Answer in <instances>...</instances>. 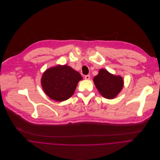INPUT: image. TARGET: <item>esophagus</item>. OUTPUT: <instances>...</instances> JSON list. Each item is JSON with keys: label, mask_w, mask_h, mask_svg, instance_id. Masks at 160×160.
<instances>
[{"label": "esophagus", "mask_w": 160, "mask_h": 160, "mask_svg": "<svg viewBox=\"0 0 160 160\" xmlns=\"http://www.w3.org/2000/svg\"><path fill=\"white\" fill-rule=\"evenodd\" d=\"M84 79H86V80L89 79H90V76H89V75H86V76H84Z\"/></svg>", "instance_id": "34e87169"}]
</instances>
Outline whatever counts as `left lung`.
I'll return each mask as SVG.
<instances>
[{
    "instance_id": "8db88e82",
    "label": "left lung",
    "mask_w": 160,
    "mask_h": 160,
    "mask_svg": "<svg viewBox=\"0 0 160 160\" xmlns=\"http://www.w3.org/2000/svg\"><path fill=\"white\" fill-rule=\"evenodd\" d=\"M93 81L100 93L107 99L115 98L123 86V80L121 76L112 74L104 69L99 71Z\"/></svg>"
}]
</instances>
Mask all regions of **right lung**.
Returning a JSON list of instances; mask_svg holds the SVG:
<instances>
[{"instance_id":"add662e5","label":"right lung","mask_w":160,"mask_h":160,"mask_svg":"<svg viewBox=\"0 0 160 160\" xmlns=\"http://www.w3.org/2000/svg\"><path fill=\"white\" fill-rule=\"evenodd\" d=\"M82 79L81 74L70 66H57L45 71L41 84L48 97L57 102H63L72 97Z\"/></svg>"}]
</instances>
